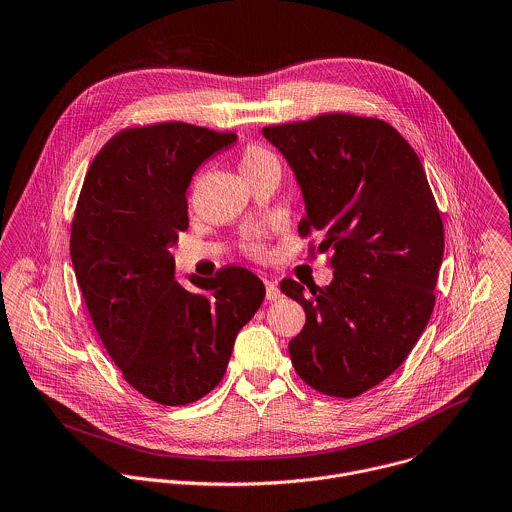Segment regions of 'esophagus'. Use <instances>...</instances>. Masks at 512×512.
<instances>
[{"mask_svg": "<svg viewBox=\"0 0 512 512\" xmlns=\"http://www.w3.org/2000/svg\"><path fill=\"white\" fill-rule=\"evenodd\" d=\"M264 284H266V298L270 302H276V300L282 298V292H280V288H278V284L274 280H266Z\"/></svg>", "mask_w": 512, "mask_h": 512, "instance_id": "obj_1", "label": "esophagus"}]
</instances>
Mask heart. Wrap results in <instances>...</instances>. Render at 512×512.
<instances>
[{"instance_id": "1", "label": "heart", "mask_w": 512, "mask_h": 512, "mask_svg": "<svg viewBox=\"0 0 512 512\" xmlns=\"http://www.w3.org/2000/svg\"><path fill=\"white\" fill-rule=\"evenodd\" d=\"M270 165H278V157L262 143L258 141H248L240 149V169L246 174V178L254 172L262 171ZM198 184V176L192 180V188ZM240 250L248 256L260 258L266 254V242H264V232L260 230H248L242 240H240Z\"/></svg>"}]
</instances>
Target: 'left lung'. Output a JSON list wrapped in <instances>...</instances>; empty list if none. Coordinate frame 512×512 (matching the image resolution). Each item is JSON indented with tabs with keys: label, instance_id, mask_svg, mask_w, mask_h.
<instances>
[{
	"label": "left lung",
	"instance_id": "left-lung-1",
	"mask_svg": "<svg viewBox=\"0 0 512 512\" xmlns=\"http://www.w3.org/2000/svg\"><path fill=\"white\" fill-rule=\"evenodd\" d=\"M262 133L302 186L300 238L322 236L308 256L330 252L334 268L332 284L310 294L292 278L280 284L306 312L288 345L292 365L324 395L357 397L407 359L433 314L439 206L417 153L383 119L324 113Z\"/></svg>",
	"mask_w": 512,
	"mask_h": 512
}]
</instances>
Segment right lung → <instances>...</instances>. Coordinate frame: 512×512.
Here are the masks:
<instances>
[{
	"instance_id": "right-lung-1",
	"label": "right lung",
	"mask_w": 512,
	"mask_h": 512,
	"mask_svg": "<svg viewBox=\"0 0 512 512\" xmlns=\"http://www.w3.org/2000/svg\"><path fill=\"white\" fill-rule=\"evenodd\" d=\"M236 133L180 121L127 127L85 174L71 222V262L109 357L161 405H188L224 377L234 340L264 302L262 280L224 266L174 282L169 248L188 228L186 188Z\"/></svg>"
}]
</instances>
